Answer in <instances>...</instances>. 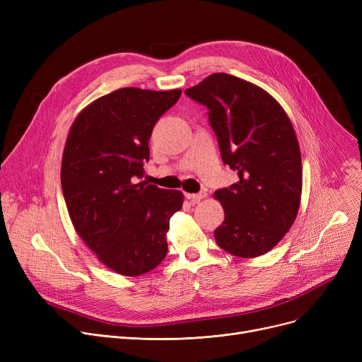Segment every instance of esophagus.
Returning <instances> with one entry per match:
<instances>
[{"label":"esophagus","instance_id":"esophagus-1","mask_svg":"<svg viewBox=\"0 0 362 362\" xmlns=\"http://www.w3.org/2000/svg\"><path fill=\"white\" fill-rule=\"evenodd\" d=\"M206 197V192L205 191H201V192H198V194H186V198L189 199V201H192V202H199L201 199H204Z\"/></svg>","mask_w":362,"mask_h":362}]
</instances>
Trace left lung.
Wrapping results in <instances>:
<instances>
[{"label": "left lung", "instance_id": "8db88e82", "mask_svg": "<svg viewBox=\"0 0 362 362\" xmlns=\"http://www.w3.org/2000/svg\"><path fill=\"white\" fill-rule=\"evenodd\" d=\"M185 93L208 108L221 160L239 176L214 192L224 208L217 245L240 258L269 252L291 229L300 202V151L289 117L270 93L227 73Z\"/></svg>", "mask_w": 362, "mask_h": 362}]
</instances>
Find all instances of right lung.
<instances>
[{
	"mask_svg": "<svg viewBox=\"0 0 362 362\" xmlns=\"http://www.w3.org/2000/svg\"><path fill=\"white\" fill-rule=\"evenodd\" d=\"M182 90L122 88L89 104L71 124L62 187L76 232L108 269L141 276L164 259L170 218L183 195L139 182L149 138Z\"/></svg>",
	"mask_w": 362,
	"mask_h": 362,
	"instance_id": "obj_1",
	"label": "right lung"
}]
</instances>
